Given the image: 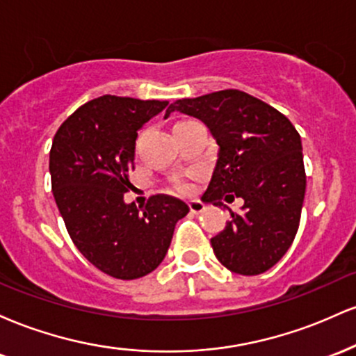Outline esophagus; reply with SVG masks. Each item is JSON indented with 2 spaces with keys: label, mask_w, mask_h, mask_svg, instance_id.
<instances>
[{
  "label": "esophagus",
  "mask_w": 356,
  "mask_h": 356,
  "mask_svg": "<svg viewBox=\"0 0 356 356\" xmlns=\"http://www.w3.org/2000/svg\"><path fill=\"white\" fill-rule=\"evenodd\" d=\"M189 207L191 212H194V214H201V212L206 209V204L199 201V199H194V201H189Z\"/></svg>",
  "instance_id": "esophagus-1"
}]
</instances>
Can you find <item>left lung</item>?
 <instances>
[{
  "label": "left lung",
  "instance_id": "left-lung-1",
  "mask_svg": "<svg viewBox=\"0 0 356 356\" xmlns=\"http://www.w3.org/2000/svg\"><path fill=\"white\" fill-rule=\"evenodd\" d=\"M172 112L199 118L218 144L204 201H244L241 212L227 207L232 219L211 239L216 257L238 275L268 271L286 254L300 226L306 191L300 134L283 113L241 90L177 100L164 118Z\"/></svg>",
  "mask_w": 356,
  "mask_h": 356
}]
</instances>
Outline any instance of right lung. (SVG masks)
Returning a JSON list of instances; mask_svg holds the SVG:
<instances>
[{"label":"right lung","mask_w":356,"mask_h":356,"mask_svg":"<svg viewBox=\"0 0 356 356\" xmlns=\"http://www.w3.org/2000/svg\"><path fill=\"white\" fill-rule=\"evenodd\" d=\"M169 102L104 95L81 105L53 138L51 191L79 251L105 275L137 280L162 263L175 222L189 212L181 199L127 204L137 132Z\"/></svg>","instance_id":"right-lung-1"}]
</instances>
